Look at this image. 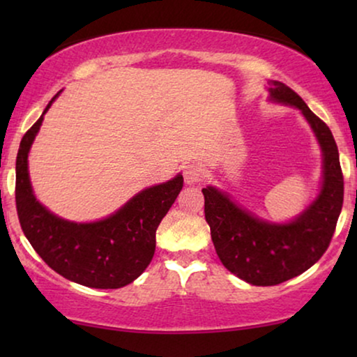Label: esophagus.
Returning a JSON list of instances; mask_svg holds the SVG:
<instances>
[{
    "label": "esophagus",
    "instance_id": "1",
    "mask_svg": "<svg viewBox=\"0 0 357 357\" xmlns=\"http://www.w3.org/2000/svg\"><path fill=\"white\" fill-rule=\"evenodd\" d=\"M203 177V167L199 162H190L183 167V178L188 185L198 183Z\"/></svg>",
    "mask_w": 357,
    "mask_h": 357
}]
</instances>
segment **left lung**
I'll return each instance as SVG.
<instances>
[{
    "label": "left lung",
    "mask_w": 357,
    "mask_h": 357,
    "mask_svg": "<svg viewBox=\"0 0 357 357\" xmlns=\"http://www.w3.org/2000/svg\"><path fill=\"white\" fill-rule=\"evenodd\" d=\"M270 86L271 99L297 107L314 130L324 151V187L317 202L282 226L252 216L216 188H203L204 218L219 260L255 286L280 284L319 261L335 234L344 197L338 148L328 126L284 82L271 81Z\"/></svg>",
    "instance_id": "8db88e82"
}]
</instances>
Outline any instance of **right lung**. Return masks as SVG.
<instances>
[{
  "mask_svg": "<svg viewBox=\"0 0 357 357\" xmlns=\"http://www.w3.org/2000/svg\"><path fill=\"white\" fill-rule=\"evenodd\" d=\"M42 120L43 115L22 136L16 158V209L24 236L38 257L66 280L96 289L130 284L153 260L155 231L182 190L183 177L143 190L104 221L68 222L37 202L29 182L27 154Z\"/></svg>",
  "mask_w": 357,
  "mask_h": 357,
  "instance_id": "1",
  "label": "right lung"
}]
</instances>
